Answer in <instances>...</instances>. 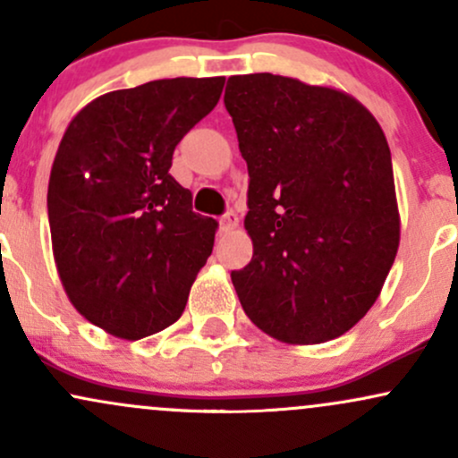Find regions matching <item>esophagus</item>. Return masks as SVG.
Instances as JSON below:
<instances>
[{
  "label": "esophagus",
  "mask_w": 458,
  "mask_h": 458,
  "mask_svg": "<svg viewBox=\"0 0 458 458\" xmlns=\"http://www.w3.org/2000/svg\"><path fill=\"white\" fill-rule=\"evenodd\" d=\"M236 225H239V215L236 213H225L222 219H219V230H222V233H228V230H234Z\"/></svg>",
  "instance_id": "obj_1"
}]
</instances>
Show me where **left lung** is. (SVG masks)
<instances>
[{
	"label": "left lung",
	"mask_w": 458,
	"mask_h": 458,
	"mask_svg": "<svg viewBox=\"0 0 458 458\" xmlns=\"http://www.w3.org/2000/svg\"><path fill=\"white\" fill-rule=\"evenodd\" d=\"M224 103L250 174L254 256L230 273L241 306L282 343L338 338L372 308L396 259L386 135L349 94L271 72L230 77Z\"/></svg>",
	"instance_id": "1"
}]
</instances>
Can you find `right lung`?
<instances>
[{
	"mask_svg": "<svg viewBox=\"0 0 458 458\" xmlns=\"http://www.w3.org/2000/svg\"><path fill=\"white\" fill-rule=\"evenodd\" d=\"M224 77L148 81L94 98L68 124L51 167V243L72 306L124 340L170 327L213 251L217 222L193 213L170 174L176 144Z\"/></svg>",
	"mask_w": 458,
	"mask_h": 458,
	"instance_id": "1",
	"label": "right lung"
}]
</instances>
